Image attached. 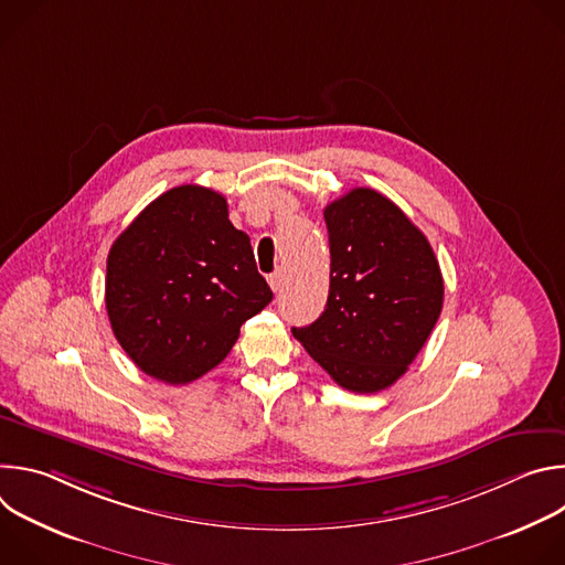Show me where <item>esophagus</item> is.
<instances>
[{
	"label": "esophagus",
	"instance_id": "1",
	"mask_svg": "<svg viewBox=\"0 0 565 565\" xmlns=\"http://www.w3.org/2000/svg\"><path fill=\"white\" fill-rule=\"evenodd\" d=\"M268 284H270V288H273L275 292H279V290H281V284H284V275H281V273H273V275L268 277Z\"/></svg>",
	"mask_w": 565,
	"mask_h": 565
}]
</instances>
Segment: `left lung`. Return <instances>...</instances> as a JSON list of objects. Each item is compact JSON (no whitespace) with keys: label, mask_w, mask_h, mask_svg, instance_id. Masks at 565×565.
<instances>
[{"label":"left lung","mask_w":565,"mask_h":565,"mask_svg":"<svg viewBox=\"0 0 565 565\" xmlns=\"http://www.w3.org/2000/svg\"><path fill=\"white\" fill-rule=\"evenodd\" d=\"M327 308L292 329L340 386L377 393L405 375L443 310L445 284L427 236L393 201L355 188L324 210Z\"/></svg>","instance_id":"8db88e82"}]
</instances>
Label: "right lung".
<instances>
[{
	"mask_svg": "<svg viewBox=\"0 0 565 565\" xmlns=\"http://www.w3.org/2000/svg\"><path fill=\"white\" fill-rule=\"evenodd\" d=\"M273 290L223 194L181 185L151 201L114 241L105 303L111 331L147 375L188 384L225 360Z\"/></svg>",
	"mask_w": 565,
	"mask_h": 565,
	"instance_id": "right-lung-1",
	"label": "right lung"
}]
</instances>
